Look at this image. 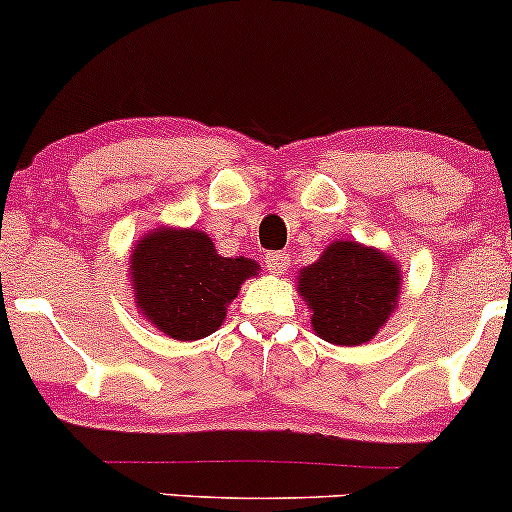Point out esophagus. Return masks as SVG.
Returning a JSON list of instances; mask_svg holds the SVG:
<instances>
[{"instance_id": "34e87169", "label": "esophagus", "mask_w": 512, "mask_h": 512, "mask_svg": "<svg viewBox=\"0 0 512 512\" xmlns=\"http://www.w3.org/2000/svg\"><path fill=\"white\" fill-rule=\"evenodd\" d=\"M264 262H267V269L272 274H284L286 269H289V264H291V260H289V255H284V252H269L267 257H264Z\"/></svg>"}]
</instances>
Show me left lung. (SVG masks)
<instances>
[{
    "mask_svg": "<svg viewBox=\"0 0 512 512\" xmlns=\"http://www.w3.org/2000/svg\"><path fill=\"white\" fill-rule=\"evenodd\" d=\"M402 267L390 255L356 240H334L320 260L298 272V293L313 310L310 325L337 346L368 344L399 305Z\"/></svg>",
    "mask_w": 512,
    "mask_h": 512,
    "instance_id": "obj_1",
    "label": "left lung"
}]
</instances>
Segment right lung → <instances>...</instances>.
<instances>
[{
	"mask_svg": "<svg viewBox=\"0 0 512 512\" xmlns=\"http://www.w3.org/2000/svg\"><path fill=\"white\" fill-rule=\"evenodd\" d=\"M129 252V286L139 315L178 342L219 330L240 286L262 269L250 257L219 255L199 228L158 226Z\"/></svg>",
	"mask_w": 512,
	"mask_h": 512,
	"instance_id": "obj_1",
	"label": "right lung"
}]
</instances>
